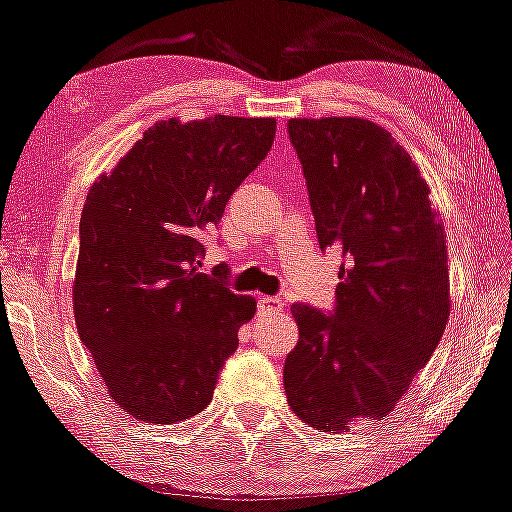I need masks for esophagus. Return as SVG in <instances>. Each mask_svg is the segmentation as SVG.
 <instances>
[{
  "label": "esophagus",
  "instance_id": "1",
  "mask_svg": "<svg viewBox=\"0 0 512 512\" xmlns=\"http://www.w3.org/2000/svg\"><path fill=\"white\" fill-rule=\"evenodd\" d=\"M258 310H261V312L282 310V300H279L277 296H261V298H258Z\"/></svg>",
  "mask_w": 512,
  "mask_h": 512
}]
</instances>
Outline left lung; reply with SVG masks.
I'll return each instance as SVG.
<instances>
[{
    "label": "left lung",
    "instance_id": "1",
    "mask_svg": "<svg viewBox=\"0 0 512 512\" xmlns=\"http://www.w3.org/2000/svg\"><path fill=\"white\" fill-rule=\"evenodd\" d=\"M321 251L342 256L333 310L296 303L284 389L319 431L382 419L431 359L450 317L443 223L405 149L363 118H293Z\"/></svg>",
    "mask_w": 512,
    "mask_h": 512
}]
</instances>
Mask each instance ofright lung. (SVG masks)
<instances>
[{"label": "right lung", "instance_id": "add662e5", "mask_svg": "<svg viewBox=\"0 0 512 512\" xmlns=\"http://www.w3.org/2000/svg\"><path fill=\"white\" fill-rule=\"evenodd\" d=\"M275 118L160 121L90 188L79 226L74 317L109 396L135 419L174 424L212 403L256 312L228 268L200 272L205 235L263 163Z\"/></svg>", "mask_w": 512, "mask_h": 512}]
</instances>
